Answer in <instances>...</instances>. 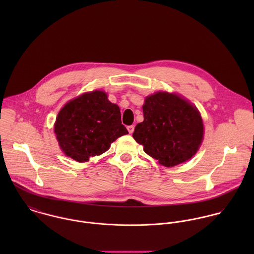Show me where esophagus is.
Returning a JSON list of instances; mask_svg holds the SVG:
<instances>
[{
	"label": "esophagus",
	"mask_w": 254,
	"mask_h": 254,
	"mask_svg": "<svg viewBox=\"0 0 254 254\" xmlns=\"http://www.w3.org/2000/svg\"><path fill=\"white\" fill-rule=\"evenodd\" d=\"M127 130H128V132L130 133V134H132L133 132H134V125H131V126H128L127 127Z\"/></svg>",
	"instance_id": "1"
}]
</instances>
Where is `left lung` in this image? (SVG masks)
Segmentation results:
<instances>
[{
    "mask_svg": "<svg viewBox=\"0 0 254 254\" xmlns=\"http://www.w3.org/2000/svg\"><path fill=\"white\" fill-rule=\"evenodd\" d=\"M144 121L133 133L137 143L159 164L172 167L191 158L202 143L199 111L180 96L157 92L146 97Z\"/></svg>",
    "mask_w": 254,
    "mask_h": 254,
    "instance_id": "left-lung-1",
    "label": "left lung"
}]
</instances>
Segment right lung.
Listing matches in <instances>:
<instances>
[{"instance_id": "1", "label": "right lung", "mask_w": 254, "mask_h": 254, "mask_svg": "<svg viewBox=\"0 0 254 254\" xmlns=\"http://www.w3.org/2000/svg\"><path fill=\"white\" fill-rule=\"evenodd\" d=\"M55 134L66 156L78 162L106 152L117 138L128 134L119 107L103 91L85 93L68 102L58 114Z\"/></svg>"}]
</instances>
